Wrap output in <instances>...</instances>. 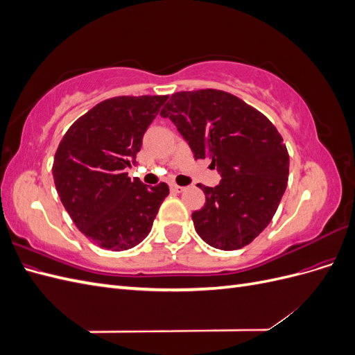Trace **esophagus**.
I'll return each instance as SVG.
<instances>
[{
	"label": "esophagus",
	"instance_id": "esophagus-1",
	"mask_svg": "<svg viewBox=\"0 0 355 355\" xmlns=\"http://www.w3.org/2000/svg\"><path fill=\"white\" fill-rule=\"evenodd\" d=\"M170 191L175 192V194H180V192L185 191V188H184V187H178V185H175V184H171V185H170Z\"/></svg>",
	"mask_w": 355,
	"mask_h": 355
}]
</instances>
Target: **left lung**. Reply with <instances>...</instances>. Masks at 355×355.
Instances as JSON below:
<instances>
[{
    "mask_svg": "<svg viewBox=\"0 0 355 355\" xmlns=\"http://www.w3.org/2000/svg\"><path fill=\"white\" fill-rule=\"evenodd\" d=\"M197 158H211L222 180L192 213L200 237L220 250L252 243L271 222L287 187L288 153L268 118L220 90L179 92L159 112Z\"/></svg>",
    "mask_w": 355,
    "mask_h": 355,
    "instance_id": "obj_1",
    "label": "left lung"
}]
</instances>
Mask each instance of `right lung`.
Masks as SVG:
<instances>
[{
	"mask_svg": "<svg viewBox=\"0 0 355 355\" xmlns=\"http://www.w3.org/2000/svg\"><path fill=\"white\" fill-rule=\"evenodd\" d=\"M168 96H120L103 101L63 136L53 179L77 228L102 249L121 252L151 232L168 187H146L124 168L136 164L142 139Z\"/></svg>",
	"mask_w": 355,
	"mask_h": 355,
	"instance_id": "1",
	"label": "right lung"
}]
</instances>
